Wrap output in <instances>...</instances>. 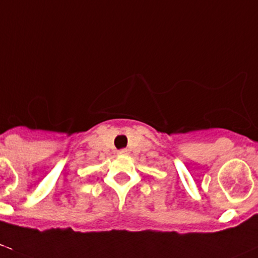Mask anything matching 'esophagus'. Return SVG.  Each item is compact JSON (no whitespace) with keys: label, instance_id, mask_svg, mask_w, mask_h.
<instances>
[{"label":"esophagus","instance_id":"obj_1","mask_svg":"<svg viewBox=\"0 0 258 258\" xmlns=\"http://www.w3.org/2000/svg\"><path fill=\"white\" fill-rule=\"evenodd\" d=\"M118 154H120V155H127V154H128V151H127V149H121V151H118Z\"/></svg>","mask_w":258,"mask_h":258}]
</instances>
